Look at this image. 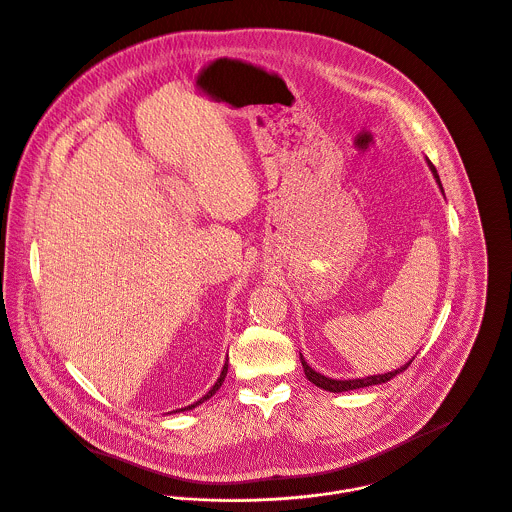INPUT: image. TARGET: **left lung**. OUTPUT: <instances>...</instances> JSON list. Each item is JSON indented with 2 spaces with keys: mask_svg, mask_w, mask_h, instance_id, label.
I'll list each match as a JSON object with an SVG mask.
<instances>
[{
  "mask_svg": "<svg viewBox=\"0 0 512 512\" xmlns=\"http://www.w3.org/2000/svg\"><path fill=\"white\" fill-rule=\"evenodd\" d=\"M427 164H429V170L433 172V178H435L437 186L441 188V182H439V176H437L435 166H433L429 160H427ZM441 192H443V188H441ZM301 364H303V368H305V376H307L308 380H310L314 386H318V388H322V390H326V392H336V394H340V392H350V390H358V388H366V386L384 384V382L392 380L394 376H398L400 372H404L409 364H411V360H409L408 364H404L402 368L394 370V372L378 374V376H368V378H358V380H332V378H326V376L314 372V370L308 366L307 362H305V358H303V354H301Z\"/></svg>",
  "mask_w": 512,
  "mask_h": 512,
  "instance_id": "left-lung-1",
  "label": "left lung"
}]
</instances>
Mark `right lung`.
Here are the masks:
<instances>
[{
  "label": "right lung",
  "instance_id": "add662e5",
  "mask_svg": "<svg viewBox=\"0 0 512 512\" xmlns=\"http://www.w3.org/2000/svg\"><path fill=\"white\" fill-rule=\"evenodd\" d=\"M225 376H227V362H225V366H223V370H221V374H219V378H217V382L213 384V388L205 394L204 398L202 400H198L196 404H192V406H188V408H182V409H176V411H186V409H194L196 406H200V404H204L205 400H209L219 388H221V384H223V380H225Z\"/></svg>",
  "mask_w": 512,
  "mask_h": 512
}]
</instances>
